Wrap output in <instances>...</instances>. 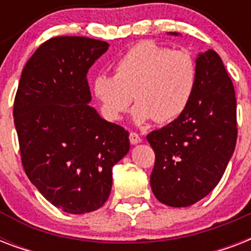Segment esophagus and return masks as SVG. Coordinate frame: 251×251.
Returning <instances> with one entry per match:
<instances>
[{"label":"esophagus","instance_id":"34e87169","mask_svg":"<svg viewBox=\"0 0 251 251\" xmlns=\"http://www.w3.org/2000/svg\"><path fill=\"white\" fill-rule=\"evenodd\" d=\"M129 139H130V143H131V145H134V146L138 145V143H141V142H142V138L139 137L137 133H133V131L130 133Z\"/></svg>","mask_w":251,"mask_h":251}]
</instances>
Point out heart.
<instances>
[{"label": "heart", "mask_w": 251, "mask_h": 251, "mask_svg": "<svg viewBox=\"0 0 251 251\" xmlns=\"http://www.w3.org/2000/svg\"><path fill=\"white\" fill-rule=\"evenodd\" d=\"M197 86V66L185 50H171L153 43H139L114 65V75L100 74L94 94L104 117L118 121L131 110L135 125L175 121L186 110Z\"/></svg>", "instance_id": "obj_1"}]
</instances>
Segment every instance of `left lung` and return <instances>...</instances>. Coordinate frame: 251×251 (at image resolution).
I'll return each instance as SVG.
<instances>
[{"instance_id":"1","label":"left lung","mask_w":251,"mask_h":251,"mask_svg":"<svg viewBox=\"0 0 251 251\" xmlns=\"http://www.w3.org/2000/svg\"><path fill=\"white\" fill-rule=\"evenodd\" d=\"M195 66L197 86L186 110L147 135L155 151L151 189L159 202L171 207L191 206L210 194L237 141L236 95L222 58L208 49L197 54Z\"/></svg>"}]
</instances>
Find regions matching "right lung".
Listing matches in <instances>:
<instances>
[{"mask_svg": "<svg viewBox=\"0 0 251 251\" xmlns=\"http://www.w3.org/2000/svg\"><path fill=\"white\" fill-rule=\"evenodd\" d=\"M106 41L58 36L27 61L14 101L22 164L48 202L87 214L106 202L112 169L130 150L129 133L90 106L87 73Z\"/></svg>", "mask_w": 251, "mask_h": 251, "instance_id": "add662e5", "label": "right lung"}]
</instances>
